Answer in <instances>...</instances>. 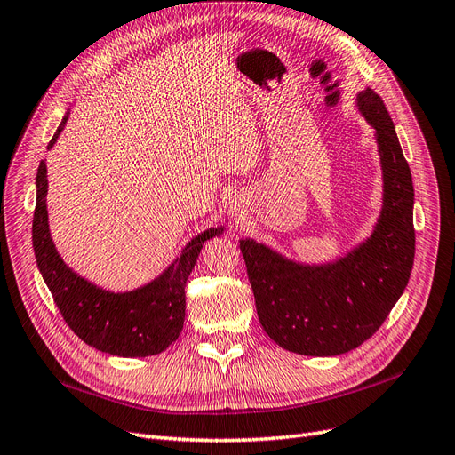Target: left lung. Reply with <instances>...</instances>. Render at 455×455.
<instances>
[{
  "label": "left lung",
  "instance_id": "obj_1",
  "mask_svg": "<svg viewBox=\"0 0 455 455\" xmlns=\"http://www.w3.org/2000/svg\"><path fill=\"white\" fill-rule=\"evenodd\" d=\"M375 127L384 172L380 221L355 253L330 266L307 267L242 240L257 315L264 331L283 348L306 356H338L360 347L382 326L405 291L414 264V188L384 100L358 95Z\"/></svg>",
  "mask_w": 455,
  "mask_h": 455
}]
</instances>
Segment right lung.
I'll use <instances>...</instances> for the list:
<instances>
[{
	"mask_svg": "<svg viewBox=\"0 0 455 455\" xmlns=\"http://www.w3.org/2000/svg\"><path fill=\"white\" fill-rule=\"evenodd\" d=\"M67 122L50 140L52 148ZM46 163L37 171V202L33 212V251L39 272L52 292L63 321L78 338L100 352L124 358H144L163 352L178 339L185 321V284L206 240L223 228H210L183 249L180 259L148 287L125 294L105 292L84 281L63 264L50 240L46 213Z\"/></svg>",
	"mask_w": 455,
	"mask_h": 455,
	"instance_id": "obj_1",
	"label": "right lung"
}]
</instances>
